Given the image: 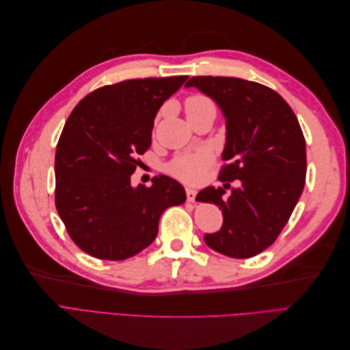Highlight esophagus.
<instances>
[{
  "mask_svg": "<svg viewBox=\"0 0 350 350\" xmlns=\"http://www.w3.org/2000/svg\"><path fill=\"white\" fill-rule=\"evenodd\" d=\"M196 196H197V191L194 188H187V200L189 201V203H194Z\"/></svg>",
  "mask_w": 350,
  "mask_h": 350,
  "instance_id": "esophagus-1",
  "label": "esophagus"
}]
</instances>
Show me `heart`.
Instances as JSON below:
<instances>
[{"label": "heart", "instance_id": "b5f03b06", "mask_svg": "<svg viewBox=\"0 0 350 350\" xmlns=\"http://www.w3.org/2000/svg\"><path fill=\"white\" fill-rule=\"evenodd\" d=\"M185 113L188 120L197 118V116L206 113H215L216 107L213 100L204 96V94H191L185 99ZM211 156L206 150H200L196 153H184L176 156L174 161L169 163V171L175 176L184 181H197L203 175V172L210 166Z\"/></svg>", "mask_w": 350, "mask_h": 350}]
</instances>
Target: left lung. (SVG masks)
<instances>
[{
    "label": "left lung",
    "mask_w": 350,
    "mask_h": 350,
    "mask_svg": "<svg viewBox=\"0 0 350 350\" xmlns=\"http://www.w3.org/2000/svg\"><path fill=\"white\" fill-rule=\"evenodd\" d=\"M226 120V144L219 179L239 187L225 200L224 188L207 187L197 198L219 206L224 225L206 234L207 245L232 258H250L276 241L302 194L305 139L298 118L278 92L237 77H191Z\"/></svg>",
    "instance_id": "1"
}]
</instances>
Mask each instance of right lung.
Listing matches in <instances>:
<instances>
[{
    "label": "right lung",
    "instance_id": "add662e5",
    "mask_svg": "<svg viewBox=\"0 0 350 350\" xmlns=\"http://www.w3.org/2000/svg\"><path fill=\"white\" fill-rule=\"evenodd\" d=\"M188 77L134 79L83 98L55 152V206L70 238L89 256L125 260L147 248L159 219L185 203L184 187L166 175L131 187L137 159L152 144L154 116Z\"/></svg>",
    "mask_w": 350,
    "mask_h": 350
}]
</instances>
